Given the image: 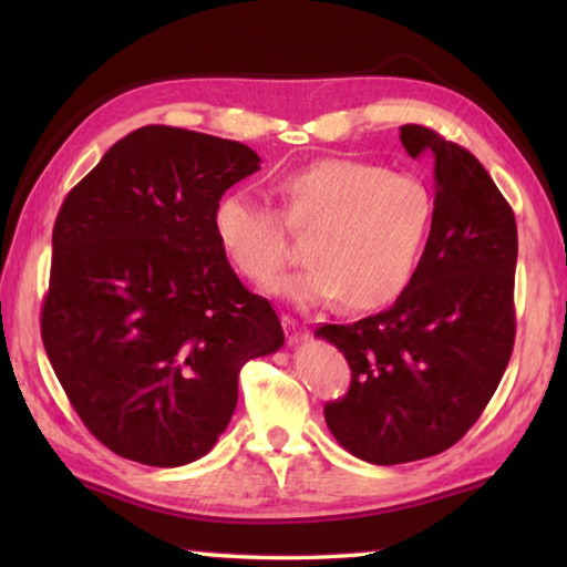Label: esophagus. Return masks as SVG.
<instances>
[{"label": "esophagus", "instance_id": "1", "mask_svg": "<svg viewBox=\"0 0 567 567\" xmlns=\"http://www.w3.org/2000/svg\"><path fill=\"white\" fill-rule=\"evenodd\" d=\"M282 328L287 332V340H290V344L300 342L305 338V332H307L300 322H297L295 318H290V315H282Z\"/></svg>", "mask_w": 567, "mask_h": 567}]
</instances>
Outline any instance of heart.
<instances>
[{
    "label": "heart",
    "instance_id": "b5f03b06",
    "mask_svg": "<svg viewBox=\"0 0 567 567\" xmlns=\"http://www.w3.org/2000/svg\"><path fill=\"white\" fill-rule=\"evenodd\" d=\"M280 195L282 215L247 192L217 203L215 237L239 277L272 285L295 257L292 229L315 235V267L277 287L292 305L344 297L352 310H378L408 290L435 219V197L417 175L328 157L282 177Z\"/></svg>",
    "mask_w": 567,
    "mask_h": 567
}]
</instances>
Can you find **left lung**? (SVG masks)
Instances as JSON below:
<instances>
[{
    "label": "left lung",
    "mask_w": 567,
    "mask_h": 567,
    "mask_svg": "<svg viewBox=\"0 0 567 567\" xmlns=\"http://www.w3.org/2000/svg\"><path fill=\"white\" fill-rule=\"evenodd\" d=\"M400 140L410 157L435 159V219L417 270L385 312L315 332L352 370L348 395L324 405V422L372 465L453 447L501 385L515 342L511 205L465 147L422 124L400 127Z\"/></svg>",
    "instance_id": "obj_1"
}]
</instances>
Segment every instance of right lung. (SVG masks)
<instances>
[{"instance_id":"right-lung-1","label":"right lung","mask_w":567,"mask_h":567,"mask_svg":"<svg viewBox=\"0 0 567 567\" xmlns=\"http://www.w3.org/2000/svg\"><path fill=\"white\" fill-rule=\"evenodd\" d=\"M260 162L239 142L147 124L64 197L42 342L112 453L195 463L233 420L243 364L285 344L272 305L239 282L213 227L225 192Z\"/></svg>"}]
</instances>
